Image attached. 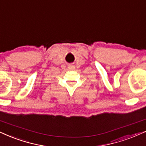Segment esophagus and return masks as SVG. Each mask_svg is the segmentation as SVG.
Listing matches in <instances>:
<instances>
[{
	"label": "esophagus",
	"instance_id": "34e87169",
	"mask_svg": "<svg viewBox=\"0 0 146 146\" xmlns=\"http://www.w3.org/2000/svg\"><path fill=\"white\" fill-rule=\"evenodd\" d=\"M68 68H69V70H74L75 68V67H74V66H70L68 67Z\"/></svg>",
	"mask_w": 146,
	"mask_h": 146
}]
</instances>
